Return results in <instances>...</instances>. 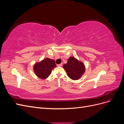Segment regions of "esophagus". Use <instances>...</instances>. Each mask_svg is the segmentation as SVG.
I'll return each mask as SVG.
<instances>
[{"instance_id":"obj_1","label":"esophagus","mask_w":124,"mask_h":124,"mask_svg":"<svg viewBox=\"0 0 124 124\" xmlns=\"http://www.w3.org/2000/svg\"><path fill=\"white\" fill-rule=\"evenodd\" d=\"M57 66L58 67H61V66H62V63H61V64L57 65Z\"/></svg>"}]
</instances>
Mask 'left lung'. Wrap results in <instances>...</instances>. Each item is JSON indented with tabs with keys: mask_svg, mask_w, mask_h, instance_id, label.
<instances>
[{
	"mask_svg": "<svg viewBox=\"0 0 124 124\" xmlns=\"http://www.w3.org/2000/svg\"><path fill=\"white\" fill-rule=\"evenodd\" d=\"M62 67L69 78L73 80H78L85 72V67L83 62L72 56L68 58L67 63Z\"/></svg>",
	"mask_w": 124,
	"mask_h": 124,
	"instance_id": "left-lung-1",
	"label": "left lung"
}]
</instances>
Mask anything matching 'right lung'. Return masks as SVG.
<instances>
[{
  "label": "right lung",
  "instance_id": "right-lung-1",
  "mask_svg": "<svg viewBox=\"0 0 124 124\" xmlns=\"http://www.w3.org/2000/svg\"><path fill=\"white\" fill-rule=\"evenodd\" d=\"M56 67L55 61L48 58L43 59L33 65V69L36 76L41 79L44 80L51 74L52 71Z\"/></svg>",
  "mask_w": 124,
  "mask_h": 124
}]
</instances>
